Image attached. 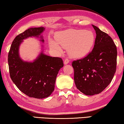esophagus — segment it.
Returning <instances> with one entry per match:
<instances>
[{"label": "esophagus", "mask_w": 124, "mask_h": 124, "mask_svg": "<svg viewBox=\"0 0 124 124\" xmlns=\"http://www.w3.org/2000/svg\"><path fill=\"white\" fill-rule=\"evenodd\" d=\"M69 62V60L68 59H64V64H67Z\"/></svg>", "instance_id": "34e87169"}]
</instances>
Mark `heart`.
Segmentation results:
<instances>
[{
    "label": "heart",
    "instance_id": "heart-1",
    "mask_svg": "<svg viewBox=\"0 0 124 124\" xmlns=\"http://www.w3.org/2000/svg\"><path fill=\"white\" fill-rule=\"evenodd\" d=\"M57 42L49 41L51 48L61 52V46L69 48V52L72 57H83L90 51L93 45L94 36L93 31L89 30H69L60 33L57 36Z\"/></svg>",
    "mask_w": 124,
    "mask_h": 124
}]
</instances>
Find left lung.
<instances>
[{"label": "left lung", "mask_w": 124, "mask_h": 124, "mask_svg": "<svg viewBox=\"0 0 124 124\" xmlns=\"http://www.w3.org/2000/svg\"><path fill=\"white\" fill-rule=\"evenodd\" d=\"M93 26L96 33L93 50L72 63L76 88L89 96L101 93L108 85L117 67V50L112 39L97 27Z\"/></svg>", "instance_id": "left-lung-1"}]
</instances>
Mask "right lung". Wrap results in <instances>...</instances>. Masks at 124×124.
I'll list each match as a JSON object with an SVG mask.
<instances>
[{"label": "right lung", "mask_w": 124, "mask_h": 124, "mask_svg": "<svg viewBox=\"0 0 124 124\" xmlns=\"http://www.w3.org/2000/svg\"><path fill=\"white\" fill-rule=\"evenodd\" d=\"M45 28H31L18 35L12 42L8 55L9 75L20 90L30 97L47 98L54 90L56 78L60 69L63 67L61 58L51 57L41 52L32 62L23 61L19 56V48L23 39L39 37Z\"/></svg>", "instance_id": "obj_1"}]
</instances>
